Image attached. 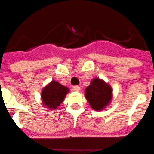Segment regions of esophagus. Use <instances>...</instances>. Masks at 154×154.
<instances>
[{"label": "esophagus", "mask_w": 154, "mask_h": 154, "mask_svg": "<svg viewBox=\"0 0 154 154\" xmlns=\"http://www.w3.org/2000/svg\"><path fill=\"white\" fill-rule=\"evenodd\" d=\"M73 90L75 91H80V87L78 86V85H76V86L73 87Z\"/></svg>", "instance_id": "34e87169"}]
</instances>
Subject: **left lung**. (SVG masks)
<instances>
[{
	"instance_id": "left-lung-1",
	"label": "left lung",
	"mask_w": 154,
	"mask_h": 154,
	"mask_svg": "<svg viewBox=\"0 0 154 154\" xmlns=\"http://www.w3.org/2000/svg\"><path fill=\"white\" fill-rule=\"evenodd\" d=\"M112 91L108 83L99 78H94L85 90V96L93 110L102 111L112 100Z\"/></svg>"
}]
</instances>
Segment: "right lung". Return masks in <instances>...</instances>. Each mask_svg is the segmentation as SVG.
<instances>
[{
	"mask_svg": "<svg viewBox=\"0 0 154 154\" xmlns=\"http://www.w3.org/2000/svg\"><path fill=\"white\" fill-rule=\"evenodd\" d=\"M69 92V89L66 86L53 80L45 87L41 92V100L43 106L48 110H56L64 101L66 94Z\"/></svg>",
	"mask_w": 154,
	"mask_h": 154,
	"instance_id": "right-lung-1",
	"label": "right lung"
}]
</instances>
